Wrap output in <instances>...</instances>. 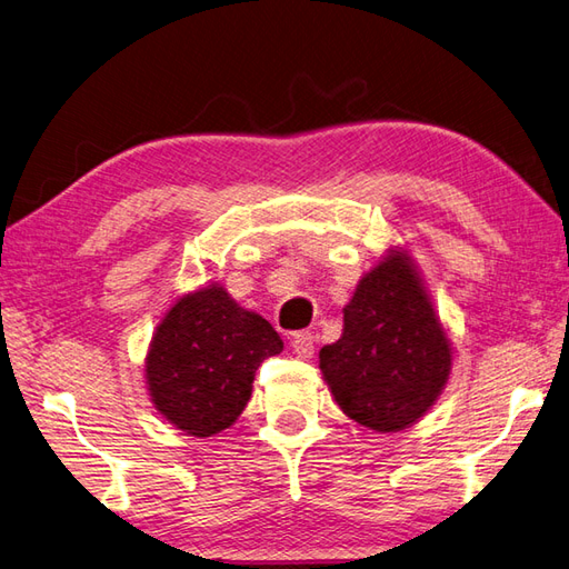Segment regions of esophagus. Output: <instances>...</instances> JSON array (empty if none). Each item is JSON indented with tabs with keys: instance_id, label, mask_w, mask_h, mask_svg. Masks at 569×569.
<instances>
[{
	"instance_id": "obj_1",
	"label": "esophagus",
	"mask_w": 569,
	"mask_h": 569,
	"mask_svg": "<svg viewBox=\"0 0 569 569\" xmlns=\"http://www.w3.org/2000/svg\"><path fill=\"white\" fill-rule=\"evenodd\" d=\"M290 346H293L298 358H312V353H315V339L310 331H298L296 337L290 339Z\"/></svg>"
}]
</instances>
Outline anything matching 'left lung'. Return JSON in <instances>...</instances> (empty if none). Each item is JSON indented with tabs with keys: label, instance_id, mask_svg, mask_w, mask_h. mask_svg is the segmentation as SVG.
<instances>
[{
	"label": "left lung",
	"instance_id": "obj_1",
	"mask_svg": "<svg viewBox=\"0 0 569 569\" xmlns=\"http://www.w3.org/2000/svg\"><path fill=\"white\" fill-rule=\"evenodd\" d=\"M319 370L341 411L377 432L413 426L442 395L451 346L403 252L391 250L362 276Z\"/></svg>",
	"mask_w": 569,
	"mask_h": 569
}]
</instances>
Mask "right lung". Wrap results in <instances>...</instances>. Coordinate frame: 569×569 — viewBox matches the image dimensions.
I'll return each instance as SVG.
<instances>
[{
    "label": "right lung",
    "mask_w": 569,
    "mask_h": 569,
    "mask_svg": "<svg viewBox=\"0 0 569 569\" xmlns=\"http://www.w3.org/2000/svg\"><path fill=\"white\" fill-rule=\"evenodd\" d=\"M281 351L283 341L264 317L209 286L180 298L158 325L146 382L174 428L211 437L236 423L252 397L257 368Z\"/></svg>",
    "instance_id": "add662e5"
}]
</instances>
